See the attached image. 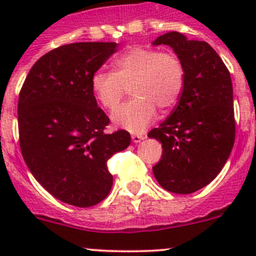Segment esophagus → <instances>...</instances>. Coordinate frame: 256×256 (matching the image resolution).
<instances>
[{
  "label": "esophagus",
  "instance_id": "obj_1",
  "mask_svg": "<svg viewBox=\"0 0 256 256\" xmlns=\"http://www.w3.org/2000/svg\"><path fill=\"white\" fill-rule=\"evenodd\" d=\"M144 138H146V136L144 134H132V141L134 142V144H138V142L144 141Z\"/></svg>",
  "mask_w": 256,
  "mask_h": 256
}]
</instances>
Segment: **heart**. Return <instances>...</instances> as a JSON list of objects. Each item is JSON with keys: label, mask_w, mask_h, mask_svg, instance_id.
Returning a JSON list of instances; mask_svg holds the SVG:
<instances>
[{"label": "heart", "mask_w": 256, "mask_h": 256, "mask_svg": "<svg viewBox=\"0 0 256 256\" xmlns=\"http://www.w3.org/2000/svg\"><path fill=\"white\" fill-rule=\"evenodd\" d=\"M114 72L97 70L91 88L102 108L112 110L120 102L124 88L134 100L118 108L112 120L119 128L141 133L156 115V106L169 110L177 104L184 86V66L173 52L133 47L112 61Z\"/></svg>", "instance_id": "obj_1"}]
</instances>
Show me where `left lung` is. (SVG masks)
<instances>
[{
  "instance_id": "8db88e82",
  "label": "left lung",
  "mask_w": 256,
  "mask_h": 256,
  "mask_svg": "<svg viewBox=\"0 0 256 256\" xmlns=\"http://www.w3.org/2000/svg\"><path fill=\"white\" fill-rule=\"evenodd\" d=\"M152 44L172 47L184 66L177 106L148 132L162 146L152 172L162 188L186 195L209 184L230 158L236 133L232 80L216 50L204 40L169 32Z\"/></svg>"
}]
</instances>
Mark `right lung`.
Returning <instances> with one entry per match:
<instances>
[{
  "instance_id": "1",
  "label": "right lung",
  "mask_w": 256,
  "mask_h": 256,
  "mask_svg": "<svg viewBox=\"0 0 256 256\" xmlns=\"http://www.w3.org/2000/svg\"><path fill=\"white\" fill-rule=\"evenodd\" d=\"M115 42H78L47 52L32 66L18 104L19 142L33 177L54 198L79 208L102 201L112 186L108 160L130 144L126 130L104 133L91 78Z\"/></svg>"
}]
</instances>
